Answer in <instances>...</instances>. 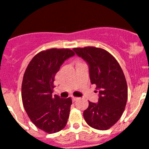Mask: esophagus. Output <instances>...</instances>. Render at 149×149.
<instances>
[{
  "instance_id": "obj_1",
  "label": "esophagus",
  "mask_w": 149,
  "mask_h": 149,
  "mask_svg": "<svg viewBox=\"0 0 149 149\" xmlns=\"http://www.w3.org/2000/svg\"><path fill=\"white\" fill-rule=\"evenodd\" d=\"M78 99V97H74V96H72V100H73V102H74V101H76Z\"/></svg>"
}]
</instances>
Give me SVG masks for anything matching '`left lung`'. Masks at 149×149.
<instances>
[{"label": "left lung", "instance_id": "1", "mask_svg": "<svg viewBox=\"0 0 149 149\" xmlns=\"http://www.w3.org/2000/svg\"><path fill=\"white\" fill-rule=\"evenodd\" d=\"M73 49L87 62L91 82L99 90L98 102H89L83 112L85 120L95 130H108L120 120L127 104L128 89L123 71L114 57L103 49Z\"/></svg>", "mask_w": 149, "mask_h": 149}]
</instances>
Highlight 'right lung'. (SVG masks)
I'll list each match as a JSON object with an SVG mask.
<instances>
[{
	"label": "right lung",
	"mask_w": 149,
	"mask_h": 149,
	"mask_svg": "<svg viewBox=\"0 0 149 149\" xmlns=\"http://www.w3.org/2000/svg\"><path fill=\"white\" fill-rule=\"evenodd\" d=\"M69 49H50L36 54L26 68L22 83L24 108L32 123L48 134L66 127L72 104L53 93L55 75L67 58L74 56Z\"/></svg>",
	"instance_id": "obj_1"
}]
</instances>
